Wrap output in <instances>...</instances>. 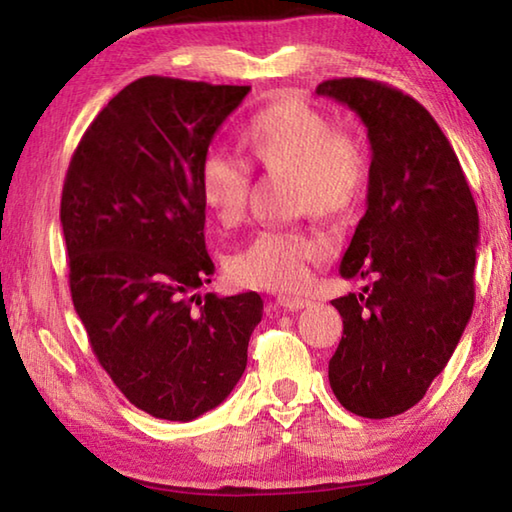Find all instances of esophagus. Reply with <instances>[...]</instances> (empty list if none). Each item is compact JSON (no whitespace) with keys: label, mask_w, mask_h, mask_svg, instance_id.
I'll return each instance as SVG.
<instances>
[{"label":"esophagus","mask_w":512,"mask_h":512,"mask_svg":"<svg viewBox=\"0 0 512 512\" xmlns=\"http://www.w3.org/2000/svg\"><path fill=\"white\" fill-rule=\"evenodd\" d=\"M277 305L282 309H289V311H298V309H305L309 305L307 298H298V296H277Z\"/></svg>","instance_id":"esophagus-1"}]
</instances>
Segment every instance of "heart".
<instances>
[{
  "instance_id": "b5f03b06",
  "label": "heart",
  "mask_w": 512,
  "mask_h": 512,
  "mask_svg": "<svg viewBox=\"0 0 512 512\" xmlns=\"http://www.w3.org/2000/svg\"><path fill=\"white\" fill-rule=\"evenodd\" d=\"M248 158L266 173H291L296 210L318 216L350 212L368 183V155L348 128H332L323 112L296 99L273 101L241 131ZM246 162L207 153L198 189L207 210L223 228H235L250 196ZM329 255V241L302 228H264L230 257V275L241 287L268 291L300 289L309 264Z\"/></svg>"
}]
</instances>
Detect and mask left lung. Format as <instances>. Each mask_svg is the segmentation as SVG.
<instances>
[{
  "label": "left lung",
  "instance_id": "1",
  "mask_svg": "<svg viewBox=\"0 0 512 512\" xmlns=\"http://www.w3.org/2000/svg\"><path fill=\"white\" fill-rule=\"evenodd\" d=\"M316 94L357 112L372 149L368 207L339 268L372 284L332 300L343 336L329 386L361 418H391L422 400L472 316L479 212L452 144L409 94L370 79Z\"/></svg>",
  "mask_w": 512,
  "mask_h": 512
}]
</instances>
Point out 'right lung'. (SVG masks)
I'll use <instances>...</instances> for the list:
<instances>
[{"mask_svg":"<svg viewBox=\"0 0 512 512\" xmlns=\"http://www.w3.org/2000/svg\"><path fill=\"white\" fill-rule=\"evenodd\" d=\"M250 85L144 76L108 101L69 162L60 223L69 291L92 352L126 400L189 422L232 393L262 320L259 293L210 282L198 171Z\"/></svg>","mask_w":512,"mask_h":512,"instance_id":"obj_1","label":"right lung"}]
</instances>
